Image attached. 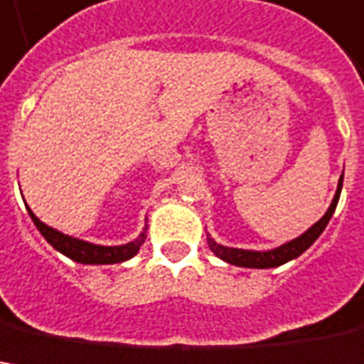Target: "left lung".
I'll list each match as a JSON object with an SVG mask.
<instances>
[{
	"instance_id": "8db88e82",
	"label": "left lung",
	"mask_w": 364,
	"mask_h": 364,
	"mask_svg": "<svg viewBox=\"0 0 364 364\" xmlns=\"http://www.w3.org/2000/svg\"><path fill=\"white\" fill-rule=\"evenodd\" d=\"M341 190H343V174L338 178V186H336L335 198L331 202L328 210L324 212V216L318 222H314L313 226L302 232L301 236L292 238L284 245L277 246V248H270V250H245V248H232V246H224L218 245L210 234H206V240H208V246L214 255L218 256L220 260L228 262V264H234V267H242V268H274L289 262V260H294L306 250L311 248L314 240L323 234V230L326 228L328 220L333 218V214L336 210V204H338V198H341Z\"/></svg>"
}]
</instances>
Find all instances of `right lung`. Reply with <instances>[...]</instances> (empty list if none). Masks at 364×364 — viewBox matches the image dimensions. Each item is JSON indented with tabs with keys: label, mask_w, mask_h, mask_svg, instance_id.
<instances>
[{
	"label": "right lung",
	"mask_w": 364,
	"mask_h": 364,
	"mask_svg": "<svg viewBox=\"0 0 364 364\" xmlns=\"http://www.w3.org/2000/svg\"><path fill=\"white\" fill-rule=\"evenodd\" d=\"M26 208H28V214L31 216V220L41 232V236L58 252H62L63 256L72 258L74 262H80V264H118V262H126V260H130L132 256L138 255V250L142 248L144 240H146V228H144L142 232L138 234V238H134L132 242H126V245H94V242H87V240H82V238H75V236H70V234H63L60 230H55V228H51L31 212L28 204H26Z\"/></svg>",
	"instance_id": "add662e5"
}]
</instances>
